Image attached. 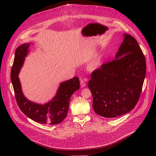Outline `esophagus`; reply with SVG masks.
I'll list each match as a JSON object with an SVG mask.
<instances>
[{"instance_id": "esophagus-1", "label": "esophagus", "mask_w": 156, "mask_h": 156, "mask_svg": "<svg viewBox=\"0 0 156 156\" xmlns=\"http://www.w3.org/2000/svg\"><path fill=\"white\" fill-rule=\"evenodd\" d=\"M80 84H81V88H83L84 87H86L85 81H84V80H83V79H81V81H80Z\"/></svg>"}]
</instances>
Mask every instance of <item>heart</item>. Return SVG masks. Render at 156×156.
<instances>
[{
    "label": "heart",
    "mask_w": 156,
    "mask_h": 156,
    "mask_svg": "<svg viewBox=\"0 0 156 156\" xmlns=\"http://www.w3.org/2000/svg\"><path fill=\"white\" fill-rule=\"evenodd\" d=\"M97 63L96 62H94V63H93V64H92V66L93 67H96V66H97Z\"/></svg>",
    "instance_id": "obj_1"
}]
</instances>
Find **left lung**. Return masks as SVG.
<instances>
[{
    "label": "left lung",
    "instance_id": "8db88e82",
    "mask_svg": "<svg viewBox=\"0 0 156 156\" xmlns=\"http://www.w3.org/2000/svg\"><path fill=\"white\" fill-rule=\"evenodd\" d=\"M115 58L94 70L88 83L98 115L115 118L130 112L137 103L146 76V60L138 42L124 34Z\"/></svg>",
    "mask_w": 156,
    "mask_h": 156
}]
</instances>
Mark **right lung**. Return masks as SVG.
I'll return each mask as SVG.
<instances>
[{
    "label": "right lung",
    "instance_id": "add662e5",
    "mask_svg": "<svg viewBox=\"0 0 156 156\" xmlns=\"http://www.w3.org/2000/svg\"><path fill=\"white\" fill-rule=\"evenodd\" d=\"M30 44L27 43L18 47L11 70V81L17 105L24 114L36 122L45 124H58L67 116L70 98L80 87L79 79L74 77L61 83L55 97L44 105L29 100L23 95L18 75L22 68Z\"/></svg>",
    "mask_w": 156,
    "mask_h": 156
}]
</instances>
